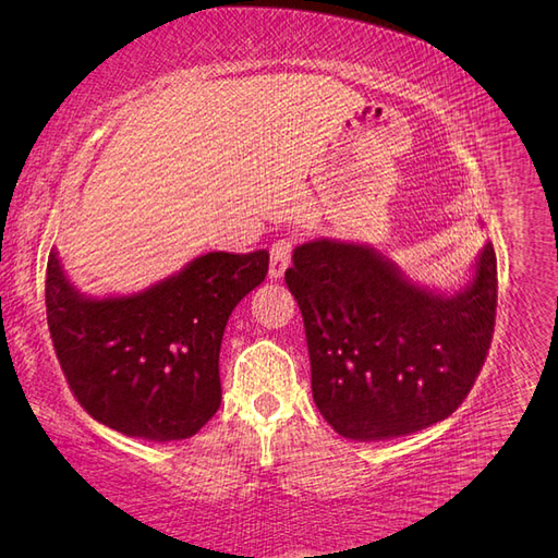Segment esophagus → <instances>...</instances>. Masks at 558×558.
<instances>
[{
    "label": "esophagus",
    "mask_w": 558,
    "mask_h": 558,
    "mask_svg": "<svg viewBox=\"0 0 558 558\" xmlns=\"http://www.w3.org/2000/svg\"><path fill=\"white\" fill-rule=\"evenodd\" d=\"M293 246H295V242L291 238H283V240L275 242L272 248H269V279L277 281L283 277V272L291 265Z\"/></svg>",
    "instance_id": "obj_1"
}]
</instances>
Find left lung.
Here are the masks:
<instances>
[{
	"mask_svg": "<svg viewBox=\"0 0 558 558\" xmlns=\"http://www.w3.org/2000/svg\"><path fill=\"white\" fill-rule=\"evenodd\" d=\"M286 286L305 320L316 408L349 440H391L447 418L492 344V242L453 295L410 281L373 246L326 238L293 251Z\"/></svg>",
	"mask_w": 558,
	"mask_h": 558,
	"instance_id": "obj_1",
	"label": "left lung"
}]
</instances>
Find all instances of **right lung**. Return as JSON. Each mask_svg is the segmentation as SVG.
Returning <instances> with one entry per match:
<instances>
[{"label": "right lung", "mask_w": 558, "mask_h": 558, "mask_svg": "<svg viewBox=\"0 0 558 558\" xmlns=\"http://www.w3.org/2000/svg\"><path fill=\"white\" fill-rule=\"evenodd\" d=\"M267 263V251H211L142 293L88 298L50 248L48 330L81 408L140 440L195 435L221 408L218 353L228 318L263 283Z\"/></svg>", "instance_id": "add662e5"}]
</instances>
